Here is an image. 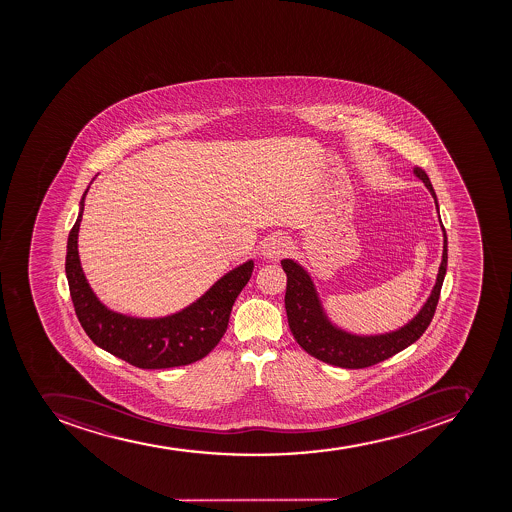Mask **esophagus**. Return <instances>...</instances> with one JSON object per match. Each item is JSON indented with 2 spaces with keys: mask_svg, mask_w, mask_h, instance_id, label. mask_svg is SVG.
Wrapping results in <instances>:
<instances>
[{
  "mask_svg": "<svg viewBox=\"0 0 512 512\" xmlns=\"http://www.w3.org/2000/svg\"><path fill=\"white\" fill-rule=\"evenodd\" d=\"M290 250V240L285 236H272L265 240L262 247V255L268 260H280Z\"/></svg>",
  "mask_w": 512,
  "mask_h": 512,
  "instance_id": "34e87169",
  "label": "esophagus"
}]
</instances>
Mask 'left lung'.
I'll return each instance as SVG.
<instances>
[{"mask_svg":"<svg viewBox=\"0 0 512 512\" xmlns=\"http://www.w3.org/2000/svg\"><path fill=\"white\" fill-rule=\"evenodd\" d=\"M414 173L424 181L430 195L434 196L435 206L439 209L437 196L427 173L421 167L414 168ZM442 231H444V254H442V263H440L434 290L412 321L407 322L406 326L398 331L388 332V334L362 337V335L349 334L335 327L322 309L321 301L308 272L290 258L283 260L281 267L286 273V316H288L293 337L301 345V349L306 350L317 360L334 367L357 370V368H367L383 362L386 358L393 357L414 344L426 332L434 317L445 272H447V234L444 226Z\"/></svg>","mask_w":512,"mask_h":512,"instance_id":"8db88e82","label":"left lung"}]
</instances>
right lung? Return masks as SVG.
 I'll return each instance as SVG.
<instances>
[{
	"mask_svg": "<svg viewBox=\"0 0 512 512\" xmlns=\"http://www.w3.org/2000/svg\"><path fill=\"white\" fill-rule=\"evenodd\" d=\"M85 195L77 222L68 234L65 258L68 288L83 331L101 349L144 370L183 367L206 357L226 334L232 306L250 280L254 262L249 260L226 273L196 303L172 316L137 319L114 313L91 291L78 257Z\"/></svg>",
	"mask_w": 512,
	"mask_h": 512,
	"instance_id": "1",
	"label": "right lung"
}]
</instances>
